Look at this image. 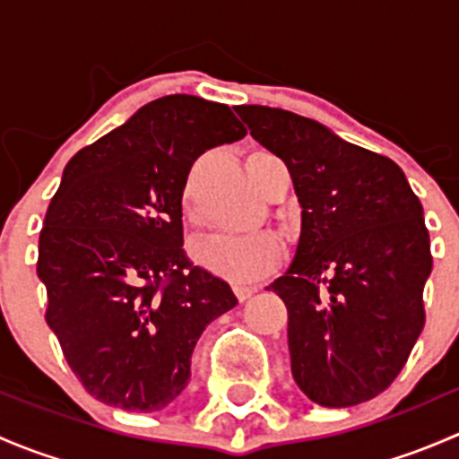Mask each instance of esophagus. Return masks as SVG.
I'll return each instance as SVG.
<instances>
[{"instance_id": "obj_1", "label": "esophagus", "mask_w": 459, "mask_h": 459, "mask_svg": "<svg viewBox=\"0 0 459 459\" xmlns=\"http://www.w3.org/2000/svg\"><path fill=\"white\" fill-rule=\"evenodd\" d=\"M233 293L238 295L239 302H247L248 298H253V295L257 293L255 286H247V284H233Z\"/></svg>"}]
</instances>
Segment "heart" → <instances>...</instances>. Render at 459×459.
Returning a JSON list of instances; mask_svg holds the SVG:
<instances>
[{"instance_id":"heart-1","label":"heart","mask_w":459,"mask_h":459,"mask_svg":"<svg viewBox=\"0 0 459 459\" xmlns=\"http://www.w3.org/2000/svg\"><path fill=\"white\" fill-rule=\"evenodd\" d=\"M193 257L206 271L230 281H253L271 273L281 257V242L271 230L212 233L193 247Z\"/></svg>"}]
</instances>
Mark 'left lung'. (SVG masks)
<instances>
[{
  "instance_id": "left-lung-1",
  "label": "left lung",
  "mask_w": 459,
  "mask_h": 459,
  "mask_svg": "<svg viewBox=\"0 0 459 459\" xmlns=\"http://www.w3.org/2000/svg\"><path fill=\"white\" fill-rule=\"evenodd\" d=\"M238 115L284 161L302 206L293 262L268 286L289 308L295 382L328 409L373 400L424 328L433 257L422 204L395 161L316 119L255 104Z\"/></svg>"
}]
</instances>
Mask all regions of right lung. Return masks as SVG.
<instances>
[{
	"label": "right lung",
	"mask_w": 459,
	"mask_h": 459,
	"mask_svg": "<svg viewBox=\"0 0 459 459\" xmlns=\"http://www.w3.org/2000/svg\"><path fill=\"white\" fill-rule=\"evenodd\" d=\"M247 135L226 104L166 95L66 164L39 233L46 322L95 400L161 411L191 379L204 328L238 304L184 253L193 161Z\"/></svg>",
	"instance_id": "1"
}]
</instances>
